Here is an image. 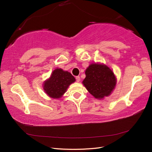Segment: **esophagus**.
<instances>
[{"instance_id":"34e87169","label":"esophagus","mask_w":152,"mask_h":152,"mask_svg":"<svg viewBox=\"0 0 152 152\" xmlns=\"http://www.w3.org/2000/svg\"><path fill=\"white\" fill-rule=\"evenodd\" d=\"M75 79H76V80H77V82H80V77H79V76H77Z\"/></svg>"}]
</instances>
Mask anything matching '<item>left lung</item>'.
I'll use <instances>...</instances> for the list:
<instances>
[{
	"label": "left lung",
	"instance_id": "left-lung-1",
	"mask_svg": "<svg viewBox=\"0 0 152 152\" xmlns=\"http://www.w3.org/2000/svg\"><path fill=\"white\" fill-rule=\"evenodd\" d=\"M85 73L82 84L96 99L108 97L115 88L117 78L112 69L103 63L90 64Z\"/></svg>",
	"mask_w": 152,
	"mask_h": 152
}]
</instances>
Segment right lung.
Returning a JSON list of instances; mask_svg holds the SVG:
<instances>
[{"instance_id": "1", "label": "right lung", "mask_w": 152, "mask_h": 152, "mask_svg": "<svg viewBox=\"0 0 152 152\" xmlns=\"http://www.w3.org/2000/svg\"><path fill=\"white\" fill-rule=\"evenodd\" d=\"M75 82V77L70 72L61 68H56L49 78L43 84V89L49 97L53 99L61 98L70 84Z\"/></svg>"}]
</instances>
